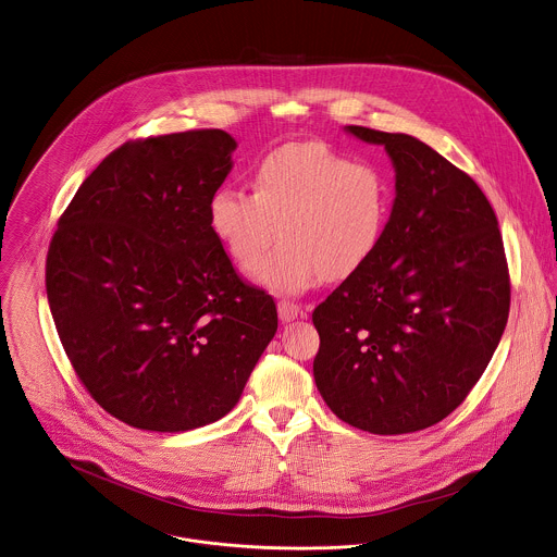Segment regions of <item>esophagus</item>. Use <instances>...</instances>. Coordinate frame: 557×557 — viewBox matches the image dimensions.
<instances>
[{"mask_svg": "<svg viewBox=\"0 0 557 557\" xmlns=\"http://www.w3.org/2000/svg\"><path fill=\"white\" fill-rule=\"evenodd\" d=\"M277 313H280L282 322H293V320H297L301 315V308L297 304H293V301H280L277 304Z\"/></svg>", "mask_w": 557, "mask_h": 557, "instance_id": "1", "label": "esophagus"}]
</instances>
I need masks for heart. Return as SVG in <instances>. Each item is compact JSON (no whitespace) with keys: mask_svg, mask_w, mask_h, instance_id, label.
I'll use <instances>...</instances> for the list:
<instances>
[{"mask_svg":"<svg viewBox=\"0 0 557 557\" xmlns=\"http://www.w3.org/2000/svg\"><path fill=\"white\" fill-rule=\"evenodd\" d=\"M253 191L220 187L209 222L235 264L251 271L277 239L284 244L256 271L277 295H301L326 280H346L377 251L391 218L388 177L370 162L322 143H293L253 169Z\"/></svg>","mask_w":557,"mask_h":557,"instance_id":"heart-1","label":"heart"}]
</instances>
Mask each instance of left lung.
Here are the masks:
<instances>
[{
	"label": "left lung",
	"mask_w": 557,
	"mask_h": 557,
	"mask_svg": "<svg viewBox=\"0 0 557 557\" xmlns=\"http://www.w3.org/2000/svg\"><path fill=\"white\" fill-rule=\"evenodd\" d=\"M344 129L384 147L395 200L370 262L311 313L313 380L357 430L419 432L448 417L494 357L510 306L504 244L483 189L430 145Z\"/></svg>",
	"instance_id": "1"
}]
</instances>
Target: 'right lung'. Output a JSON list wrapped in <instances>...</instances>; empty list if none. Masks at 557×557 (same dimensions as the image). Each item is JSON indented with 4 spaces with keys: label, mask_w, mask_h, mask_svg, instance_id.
I'll return each instance as SVG.
<instances>
[{
    "label": "right lung",
    "mask_w": 557,
    "mask_h": 557,
    "mask_svg": "<svg viewBox=\"0 0 557 557\" xmlns=\"http://www.w3.org/2000/svg\"><path fill=\"white\" fill-rule=\"evenodd\" d=\"M237 140L191 129L125 143L83 182L47 256L63 350L91 397L145 432L226 417L277 331L209 222Z\"/></svg>",
    "instance_id": "1"
}]
</instances>
